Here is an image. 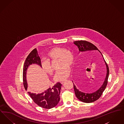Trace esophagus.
I'll use <instances>...</instances> for the list:
<instances>
[{"label": "esophagus", "mask_w": 124, "mask_h": 124, "mask_svg": "<svg viewBox=\"0 0 124 124\" xmlns=\"http://www.w3.org/2000/svg\"><path fill=\"white\" fill-rule=\"evenodd\" d=\"M65 82V80H64V81H61L60 82V83H61V84H63Z\"/></svg>", "instance_id": "obj_1"}]
</instances>
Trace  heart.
Masks as SVG:
<instances>
[{
  "instance_id": "obj_1",
  "label": "heart",
  "mask_w": 124,
  "mask_h": 124,
  "mask_svg": "<svg viewBox=\"0 0 124 124\" xmlns=\"http://www.w3.org/2000/svg\"><path fill=\"white\" fill-rule=\"evenodd\" d=\"M47 60L42 61V66L44 70L48 74H52L53 69L50 61L58 59L59 60L60 69L57 71L54 78L57 81H62L66 79L70 75L71 66L74 63V55L72 52L63 47H54L50 50L46 54Z\"/></svg>"
}]
</instances>
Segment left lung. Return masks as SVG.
<instances>
[{
    "mask_svg": "<svg viewBox=\"0 0 124 124\" xmlns=\"http://www.w3.org/2000/svg\"><path fill=\"white\" fill-rule=\"evenodd\" d=\"M74 44L76 45L80 52H86L87 51H91L93 50H98L97 47L94 46L92 43L85 40H78L74 42ZM103 56V55H102ZM106 66L107 73L106 77L105 79L103 84L100 87V88L97 91L95 92L92 93H83L81 91H79L77 89L76 86L73 84V87L74 89L75 94L77 98L83 102L89 103L98 100L102 94L103 92L106 88V85L108 83V78L109 74V70L108 66L105 60ZM73 82V81H72Z\"/></svg>",
    "mask_w": 124,
    "mask_h": 124,
    "instance_id": "obj_1",
    "label": "left lung"
}]
</instances>
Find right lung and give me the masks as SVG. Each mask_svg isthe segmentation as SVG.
<instances>
[{
	"label": "right lung",
	"instance_id": "right-lung-1",
	"mask_svg": "<svg viewBox=\"0 0 124 124\" xmlns=\"http://www.w3.org/2000/svg\"><path fill=\"white\" fill-rule=\"evenodd\" d=\"M36 64L42 67L41 59L39 57L36 49H33L28 55L24 63L23 71V80L24 87L25 90L27 89L26 81V70L30 65ZM62 85L59 82L45 91L40 94H36L30 92L28 93L36 104L42 108L49 109L56 106L60 100V93Z\"/></svg>",
	"mask_w": 124,
	"mask_h": 124
}]
</instances>
